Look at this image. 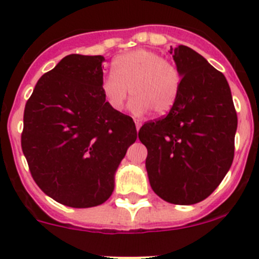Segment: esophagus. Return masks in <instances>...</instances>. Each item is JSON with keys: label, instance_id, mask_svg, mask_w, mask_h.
<instances>
[{"label": "esophagus", "instance_id": "1", "mask_svg": "<svg viewBox=\"0 0 259 259\" xmlns=\"http://www.w3.org/2000/svg\"><path fill=\"white\" fill-rule=\"evenodd\" d=\"M135 125H137V130H138V132H139L140 126H142V122H140L138 119H135Z\"/></svg>", "mask_w": 259, "mask_h": 259}]
</instances>
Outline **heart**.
Listing matches in <instances>:
<instances>
[{"mask_svg": "<svg viewBox=\"0 0 259 259\" xmlns=\"http://www.w3.org/2000/svg\"><path fill=\"white\" fill-rule=\"evenodd\" d=\"M182 79L176 62L155 51L140 49L115 57L113 74L103 77L100 89L113 111L124 108L132 91L133 113L142 115L153 110L155 115H165L178 100Z\"/></svg>", "mask_w": 259, "mask_h": 259, "instance_id": "obj_1", "label": "heart"}]
</instances>
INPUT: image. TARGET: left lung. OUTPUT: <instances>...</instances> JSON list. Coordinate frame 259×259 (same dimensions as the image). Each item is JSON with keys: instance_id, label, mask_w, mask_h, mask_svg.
<instances>
[{"instance_id": "obj_1", "label": "left lung", "mask_w": 259, "mask_h": 259, "mask_svg": "<svg viewBox=\"0 0 259 259\" xmlns=\"http://www.w3.org/2000/svg\"><path fill=\"white\" fill-rule=\"evenodd\" d=\"M171 54L183 75L178 100L166 116L145 122L139 139L154 193L189 205L209 197L231 168L238 120L221 71L187 46Z\"/></svg>"}]
</instances>
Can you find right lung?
Segmentation results:
<instances>
[{
  "label": "right lung",
  "instance_id": "obj_1",
  "mask_svg": "<svg viewBox=\"0 0 259 259\" xmlns=\"http://www.w3.org/2000/svg\"><path fill=\"white\" fill-rule=\"evenodd\" d=\"M103 56H65L44 74L23 113L21 146L36 184L72 208L103 204L137 140L134 121L105 103Z\"/></svg>",
  "mask_w": 259,
  "mask_h": 259
}]
</instances>
